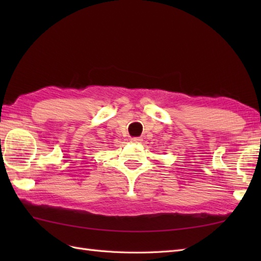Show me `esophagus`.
Wrapping results in <instances>:
<instances>
[{
	"instance_id": "34e87169",
	"label": "esophagus",
	"mask_w": 261,
	"mask_h": 261,
	"mask_svg": "<svg viewBox=\"0 0 261 261\" xmlns=\"http://www.w3.org/2000/svg\"><path fill=\"white\" fill-rule=\"evenodd\" d=\"M132 142H136V143H140L142 141V138L141 137H134L131 139Z\"/></svg>"
}]
</instances>
